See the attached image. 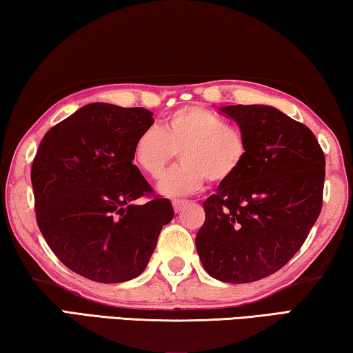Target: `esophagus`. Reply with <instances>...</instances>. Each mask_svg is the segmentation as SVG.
<instances>
[{"instance_id":"esophagus-1","label":"esophagus","mask_w":353,"mask_h":353,"mask_svg":"<svg viewBox=\"0 0 353 353\" xmlns=\"http://www.w3.org/2000/svg\"><path fill=\"white\" fill-rule=\"evenodd\" d=\"M185 204H187V202H185V201H179V199L177 201H172V208H174L176 213H179V212L182 210Z\"/></svg>"}]
</instances>
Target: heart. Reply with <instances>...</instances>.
<instances>
[{
    "instance_id": "heart-1",
    "label": "heart",
    "mask_w": 353,
    "mask_h": 353,
    "mask_svg": "<svg viewBox=\"0 0 353 353\" xmlns=\"http://www.w3.org/2000/svg\"><path fill=\"white\" fill-rule=\"evenodd\" d=\"M182 163L166 172L160 193L185 198L199 193L207 181L223 185L232 181L249 159L244 130L202 105H185L165 118L162 128H148L134 143V160L148 177L159 179L176 155Z\"/></svg>"
}]
</instances>
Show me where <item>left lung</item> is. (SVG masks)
Instances as JSON below:
<instances>
[{"label":"left lung","instance_id":"left-lung-1","mask_svg":"<svg viewBox=\"0 0 353 353\" xmlns=\"http://www.w3.org/2000/svg\"><path fill=\"white\" fill-rule=\"evenodd\" d=\"M249 139L238 174L204 202L196 235L204 270L227 283L277 272L312 230L322 208L325 157L305 124L270 105H227Z\"/></svg>","mask_w":353,"mask_h":353}]
</instances>
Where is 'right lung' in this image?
Segmentation results:
<instances>
[{"label": "right lung", "mask_w": 353, "mask_h": 353, "mask_svg": "<svg viewBox=\"0 0 353 353\" xmlns=\"http://www.w3.org/2000/svg\"><path fill=\"white\" fill-rule=\"evenodd\" d=\"M154 123L143 107L93 103L57 123L35 154L31 182L41 235L65 266L101 283L145 271L174 216L132 163L134 143ZM148 201L135 206V199Z\"/></svg>", "instance_id": "1"}]
</instances>
